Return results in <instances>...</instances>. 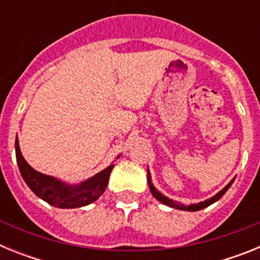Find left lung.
I'll use <instances>...</instances> for the list:
<instances>
[{
  "instance_id": "1",
  "label": "left lung",
  "mask_w": 260,
  "mask_h": 260,
  "mask_svg": "<svg viewBox=\"0 0 260 260\" xmlns=\"http://www.w3.org/2000/svg\"><path fill=\"white\" fill-rule=\"evenodd\" d=\"M147 180H148V186H150V190H151V192H152V195H153V197H155L156 199H157L158 202H161L162 204H167V206H169V207L177 208V210H182V211H199V210H203V208L208 207V206H211V204H212V203H215V202L219 201V199L221 198L222 195H224L225 192H226V190H228L229 187H231V185H232V183H233L234 178L231 181V182L228 183V185L225 186L224 189L220 190V191L217 192V194H216L215 197H212V198L207 199V201H204V202H199L198 204H190V206H183V204H180V203H178V202L173 201V199H169V198H168V197H165L164 194H161V192L158 191V190L156 189L155 186H153V183L151 182V173H150V171L147 172Z\"/></svg>"
}]
</instances>
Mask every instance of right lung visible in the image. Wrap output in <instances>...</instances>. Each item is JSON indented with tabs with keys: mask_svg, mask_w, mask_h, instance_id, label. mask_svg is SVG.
Masks as SVG:
<instances>
[{
	"mask_svg": "<svg viewBox=\"0 0 260 260\" xmlns=\"http://www.w3.org/2000/svg\"><path fill=\"white\" fill-rule=\"evenodd\" d=\"M15 155L20 174L29 189L39 198L57 208H79L98 201L107 189L110 172L114 168V164H112L79 185H68L54 177L40 173L29 167L20 152L18 138L15 139Z\"/></svg>",
	"mask_w": 260,
	"mask_h": 260,
	"instance_id": "right-lung-1",
	"label": "right lung"
}]
</instances>
